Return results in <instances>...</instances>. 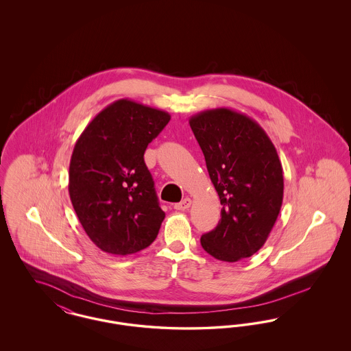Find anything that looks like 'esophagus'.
Instances as JSON below:
<instances>
[{"label": "esophagus", "mask_w": 351, "mask_h": 351, "mask_svg": "<svg viewBox=\"0 0 351 351\" xmlns=\"http://www.w3.org/2000/svg\"><path fill=\"white\" fill-rule=\"evenodd\" d=\"M191 204H192V200H191L189 197H185L184 200L178 202V204H175L173 208H175L176 210H185V209H188V208L191 206Z\"/></svg>", "instance_id": "obj_1"}]
</instances>
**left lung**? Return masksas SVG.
Listing matches in <instances>:
<instances>
[{
  "instance_id": "obj_1",
  "label": "left lung",
  "mask_w": 351,
  "mask_h": 351,
  "mask_svg": "<svg viewBox=\"0 0 351 351\" xmlns=\"http://www.w3.org/2000/svg\"><path fill=\"white\" fill-rule=\"evenodd\" d=\"M222 205L216 229L201 246L223 262L249 258L267 241L283 202V168L266 132L228 108L189 119Z\"/></svg>"
}]
</instances>
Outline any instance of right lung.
Wrapping results in <instances>:
<instances>
[{
	"label": "right lung",
	"mask_w": 351,
	"mask_h": 351,
	"mask_svg": "<svg viewBox=\"0 0 351 351\" xmlns=\"http://www.w3.org/2000/svg\"><path fill=\"white\" fill-rule=\"evenodd\" d=\"M165 110L122 99L85 128L69 163L68 192L90 241L113 255L149 247L166 213L143 155L166 128Z\"/></svg>",
	"instance_id": "obj_1"
}]
</instances>
